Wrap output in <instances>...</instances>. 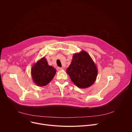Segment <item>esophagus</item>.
Segmentation results:
<instances>
[{
	"label": "esophagus",
	"instance_id": "1",
	"mask_svg": "<svg viewBox=\"0 0 132 132\" xmlns=\"http://www.w3.org/2000/svg\"><path fill=\"white\" fill-rule=\"evenodd\" d=\"M63 68H61V67H57V70L60 71V70H63Z\"/></svg>",
	"mask_w": 132,
	"mask_h": 132
}]
</instances>
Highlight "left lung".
I'll return each instance as SVG.
<instances>
[{
  "instance_id": "8db88e82",
  "label": "left lung",
  "mask_w": 132,
  "mask_h": 132,
  "mask_svg": "<svg viewBox=\"0 0 132 132\" xmlns=\"http://www.w3.org/2000/svg\"><path fill=\"white\" fill-rule=\"evenodd\" d=\"M66 72L75 85L80 88H86L96 81L98 69L88 53L82 51L73 54Z\"/></svg>"
}]
</instances>
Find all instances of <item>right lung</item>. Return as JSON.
Listing matches in <instances>:
<instances>
[{"instance_id": "right-lung-1", "label": "right lung", "mask_w": 132, "mask_h": 132, "mask_svg": "<svg viewBox=\"0 0 132 132\" xmlns=\"http://www.w3.org/2000/svg\"><path fill=\"white\" fill-rule=\"evenodd\" d=\"M56 69L49 66L44 57L37 61L31 69V75L34 83L38 86H45L53 78Z\"/></svg>"}]
</instances>
